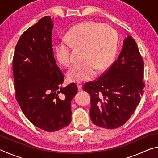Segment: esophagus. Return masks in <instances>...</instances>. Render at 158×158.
<instances>
[{
  "mask_svg": "<svg viewBox=\"0 0 158 158\" xmlns=\"http://www.w3.org/2000/svg\"><path fill=\"white\" fill-rule=\"evenodd\" d=\"M77 88H78L79 90H81L82 89V84L81 83H77Z\"/></svg>",
  "mask_w": 158,
  "mask_h": 158,
  "instance_id": "1",
  "label": "esophagus"
}]
</instances>
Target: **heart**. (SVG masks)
Masks as SVG:
<instances>
[{"instance_id": "1", "label": "heart", "mask_w": 158, "mask_h": 158, "mask_svg": "<svg viewBox=\"0 0 158 158\" xmlns=\"http://www.w3.org/2000/svg\"><path fill=\"white\" fill-rule=\"evenodd\" d=\"M66 40L58 42L55 55L58 62L69 66L73 63L72 47L83 48L84 61L69 69L67 77L71 82L89 81L96 70L103 71L113 62L118 47L116 31L110 26L95 21L79 23L66 33Z\"/></svg>"}]
</instances>
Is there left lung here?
Segmentation results:
<instances>
[{"instance_id": "1", "label": "left lung", "mask_w": 158, "mask_h": 158, "mask_svg": "<svg viewBox=\"0 0 158 158\" xmlns=\"http://www.w3.org/2000/svg\"><path fill=\"white\" fill-rule=\"evenodd\" d=\"M143 60L132 37L123 42L118 59L83 90L89 93L92 122L106 129L122 126L133 114L143 95Z\"/></svg>"}]
</instances>
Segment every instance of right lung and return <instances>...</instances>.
Segmentation results:
<instances>
[{
    "label": "right lung",
    "instance_id": "right-lung-1",
    "mask_svg": "<svg viewBox=\"0 0 158 158\" xmlns=\"http://www.w3.org/2000/svg\"><path fill=\"white\" fill-rule=\"evenodd\" d=\"M53 21L44 17L28 28L16 45L13 57L15 98L25 116L47 132L65 127L71 122V100L75 84L60 88L64 76L53 56Z\"/></svg>",
    "mask_w": 158,
    "mask_h": 158
}]
</instances>
